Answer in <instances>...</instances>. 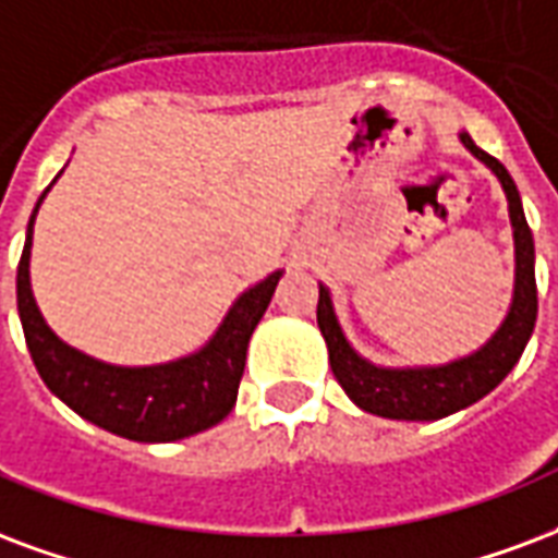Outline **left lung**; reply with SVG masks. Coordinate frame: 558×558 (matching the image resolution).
<instances>
[{
  "mask_svg": "<svg viewBox=\"0 0 558 558\" xmlns=\"http://www.w3.org/2000/svg\"><path fill=\"white\" fill-rule=\"evenodd\" d=\"M458 138L497 174L502 192L509 197V218L514 230V299L499 331L476 354L461 357V361L444 363V366H416V369H387V366L363 361L349 345L340 322L333 316L331 295L325 287H319L316 322L328 342L333 378L340 381L354 405L369 414L387 416V420H440L488 396L511 373V366L521 361L532 328H535V316H538L535 242L523 216L518 185L502 168V162L476 147L468 132H461Z\"/></svg>",
  "mask_w": 558,
  "mask_h": 558,
  "instance_id": "8db88e82",
  "label": "left lung"
}]
</instances>
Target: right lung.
I'll return each mask as SVG.
<instances>
[{"mask_svg":"<svg viewBox=\"0 0 558 558\" xmlns=\"http://www.w3.org/2000/svg\"><path fill=\"white\" fill-rule=\"evenodd\" d=\"M37 206L28 218L26 245L16 266V311L23 322L28 354L49 390L94 426L142 444H168L221 423L236 405L247 340L263 319L283 271H271L257 287H251L230 307L216 337L201 352L159 366H111L70 349L68 342L49 331L37 311L28 283Z\"/></svg>","mask_w":558,"mask_h":558,"instance_id":"obj_1","label":"right lung"}]
</instances>
